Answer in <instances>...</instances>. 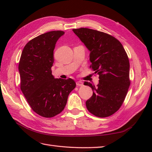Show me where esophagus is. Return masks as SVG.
Masks as SVG:
<instances>
[{
	"label": "esophagus",
	"instance_id": "esophagus-1",
	"mask_svg": "<svg viewBox=\"0 0 152 152\" xmlns=\"http://www.w3.org/2000/svg\"><path fill=\"white\" fill-rule=\"evenodd\" d=\"M76 86H83V83L82 82H80V81H78L76 82Z\"/></svg>",
	"mask_w": 152,
	"mask_h": 152
}]
</instances>
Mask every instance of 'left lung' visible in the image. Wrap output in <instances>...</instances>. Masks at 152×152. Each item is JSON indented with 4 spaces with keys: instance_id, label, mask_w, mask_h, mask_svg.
<instances>
[{
    "instance_id": "obj_1",
    "label": "left lung",
    "mask_w": 152,
    "mask_h": 152,
    "mask_svg": "<svg viewBox=\"0 0 152 152\" xmlns=\"http://www.w3.org/2000/svg\"><path fill=\"white\" fill-rule=\"evenodd\" d=\"M72 31L90 51V68L99 75L96 87L84 83L93 91L86 107L96 117H108L121 107L129 88L127 54L120 42L108 34L88 28Z\"/></svg>"
}]
</instances>
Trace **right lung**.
I'll list each match as a JSON object with an SVG mask.
<instances>
[{
    "mask_svg": "<svg viewBox=\"0 0 152 152\" xmlns=\"http://www.w3.org/2000/svg\"><path fill=\"white\" fill-rule=\"evenodd\" d=\"M64 34L53 31L35 37L25 45L19 60L21 91L32 110L44 118L62 112L76 88L72 79L55 78L51 74L55 46Z\"/></svg>",
    "mask_w": 152,
    "mask_h": 152,
    "instance_id": "1",
    "label": "right lung"
}]
</instances>
